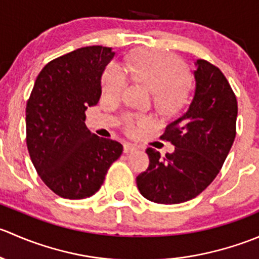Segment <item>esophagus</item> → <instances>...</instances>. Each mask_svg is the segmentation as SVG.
<instances>
[{
    "instance_id": "obj_1",
    "label": "esophagus",
    "mask_w": 259,
    "mask_h": 259,
    "mask_svg": "<svg viewBox=\"0 0 259 259\" xmlns=\"http://www.w3.org/2000/svg\"><path fill=\"white\" fill-rule=\"evenodd\" d=\"M137 146L133 145V144H129V143H125L124 144V153L129 154V153H133V151L137 150Z\"/></svg>"
}]
</instances>
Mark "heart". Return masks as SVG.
Instances as JSON below:
<instances>
[{
  "label": "heart",
  "instance_id": "b5f03b06",
  "mask_svg": "<svg viewBox=\"0 0 259 259\" xmlns=\"http://www.w3.org/2000/svg\"><path fill=\"white\" fill-rule=\"evenodd\" d=\"M127 69L138 82L153 91L155 108L164 116L174 117L187 108L192 95V82L185 75L183 61L174 55L156 50H139L127 60ZM101 91L113 100L121 98L127 77L120 65L110 62L101 74ZM148 119L134 115L124 116V130L134 135L148 125Z\"/></svg>",
  "mask_w": 259,
  "mask_h": 259
}]
</instances>
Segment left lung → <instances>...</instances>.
<instances>
[{
    "mask_svg": "<svg viewBox=\"0 0 259 259\" xmlns=\"http://www.w3.org/2000/svg\"><path fill=\"white\" fill-rule=\"evenodd\" d=\"M195 66L189 110L161 135L176 150L161 159L155 149H146L149 166L137 177L138 189L150 202L178 204L200 194L219 173L236 138L238 105L228 80L207 60L198 59Z\"/></svg>",
    "mask_w": 259,
    "mask_h": 259,
    "instance_id": "1",
    "label": "left lung"
}]
</instances>
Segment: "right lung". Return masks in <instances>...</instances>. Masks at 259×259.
<instances>
[{"label": "right lung", "instance_id": "1", "mask_svg": "<svg viewBox=\"0 0 259 259\" xmlns=\"http://www.w3.org/2000/svg\"><path fill=\"white\" fill-rule=\"evenodd\" d=\"M110 48L88 46L50 61L26 104V144L42 182L59 197L83 199L103 185L122 145L86 127L85 111L98 104Z\"/></svg>", "mask_w": 259, "mask_h": 259}]
</instances>
